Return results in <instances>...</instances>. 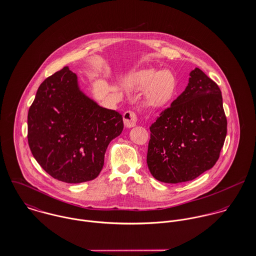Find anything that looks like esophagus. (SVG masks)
Wrapping results in <instances>:
<instances>
[{"label": "esophagus", "mask_w": 256, "mask_h": 256, "mask_svg": "<svg viewBox=\"0 0 256 256\" xmlns=\"http://www.w3.org/2000/svg\"><path fill=\"white\" fill-rule=\"evenodd\" d=\"M123 120H124V125L127 128H132L137 124L138 121V115L136 112L132 110H128L124 113L123 115Z\"/></svg>", "instance_id": "1"}]
</instances>
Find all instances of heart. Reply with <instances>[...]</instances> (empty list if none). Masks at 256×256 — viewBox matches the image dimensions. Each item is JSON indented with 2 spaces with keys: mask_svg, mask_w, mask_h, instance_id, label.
Instances as JSON below:
<instances>
[{
  "mask_svg": "<svg viewBox=\"0 0 256 256\" xmlns=\"http://www.w3.org/2000/svg\"><path fill=\"white\" fill-rule=\"evenodd\" d=\"M176 80L170 71L143 70L128 80V86L136 90H146V102L154 108L168 104L176 92Z\"/></svg>",
  "mask_w": 256,
  "mask_h": 256,
  "instance_id": "obj_1",
  "label": "heart"
}]
</instances>
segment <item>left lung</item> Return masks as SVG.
Returning a JSON list of instances; mask_svg holds the SVG:
<instances>
[{
    "instance_id": "left-lung-1",
    "label": "left lung",
    "mask_w": 256,
    "mask_h": 256,
    "mask_svg": "<svg viewBox=\"0 0 256 256\" xmlns=\"http://www.w3.org/2000/svg\"><path fill=\"white\" fill-rule=\"evenodd\" d=\"M146 164L164 183L192 180L219 160L226 135V117L219 86L199 68L172 106L150 127Z\"/></svg>"
}]
</instances>
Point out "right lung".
I'll use <instances>...</instances> for the list:
<instances>
[{
  "label": "right lung",
  "instance_id": "right-lung-1",
  "mask_svg": "<svg viewBox=\"0 0 256 256\" xmlns=\"http://www.w3.org/2000/svg\"><path fill=\"white\" fill-rule=\"evenodd\" d=\"M122 130V115L86 96L68 67L43 80L28 115V140L34 158L63 182L98 178L108 146Z\"/></svg>",
  "mask_w": 256,
  "mask_h": 256
}]
</instances>
